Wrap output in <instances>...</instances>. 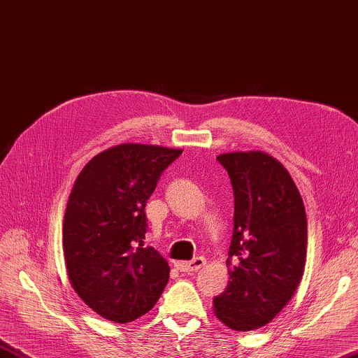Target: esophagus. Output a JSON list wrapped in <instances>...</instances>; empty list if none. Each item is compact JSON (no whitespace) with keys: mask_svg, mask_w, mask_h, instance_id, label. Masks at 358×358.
<instances>
[{"mask_svg":"<svg viewBox=\"0 0 358 358\" xmlns=\"http://www.w3.org/2000/svg\"><path fill=\"white\" fill-rule=\"evenodd\" d=\"M206 264H207L206 258L198 257V258H194L192 261L176 262V267H178V271H180V272H198L199 268H202Z\"/></svg>","mask_w":358,"mask_h":358,"instance_id":"obj_1","label":"esophagus"}]
</instances>
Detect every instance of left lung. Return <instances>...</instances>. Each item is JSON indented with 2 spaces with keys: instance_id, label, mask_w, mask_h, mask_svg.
<instances>
[{
  "instance_id": "left-lung-1",
  "label": "left lung",
  "mask_w": 358,
  "mask_h": 358,
  "mask_svg": "<svg viewBox=\"0 0 358 358\" xmlns=\"http://www.w3.org/2000/svg\"><path fill=\"white\" fill-rule=\"evenodd\" d=\"M235 194L229 249V286L213 300L215 313L233 331L271 323L303 278L308 249L306 210L294 179L262 151L216 157Z\"/></svg>"
}]
</instances>
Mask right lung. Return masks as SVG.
Masks as SVG:
<instances>
[{"instance_id":"add662e5","label":"right lung","mask_w":358,"mask_h":358,"mask_svg":"<svg viewBox=\"0 0 358 358\" xmlns=\"http://www.w3.org/2000/svg\"><path fill=\"white\" fill-rule=\"evenodd\" d=\"M180 155L157 145H117L91 159L72 187L63 221L68 276L86 306L109 322L145 315L169 282V262L143 245L145 206Z\"/></svg>"}]
</instances>
